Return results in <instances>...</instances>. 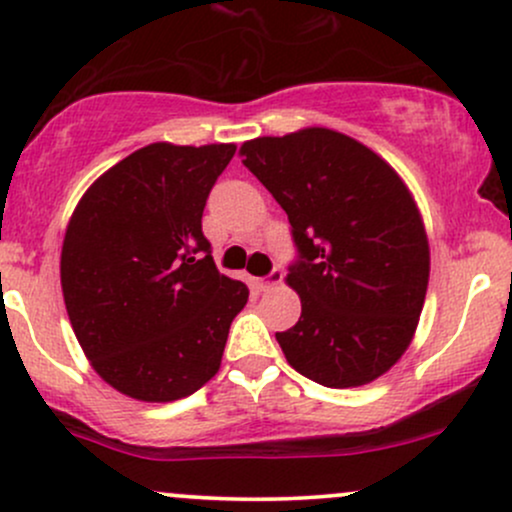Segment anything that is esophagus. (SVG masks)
<instances>
[{
	"instance_id": "1",
	"label": "esophagus",
	"mask_w": 512,
	"mask_h": 512,
	"mask_svg": "<svg viewBox=\"0 0 512 512\" xmlns=\"http://www.w3.org/2000/svg\"><path fill=\"white\" fill-rule=\"evenodd\" d=\"M281 281H284V269L274 267L272 272H269L267 276H262V279H257V286H260L262 291H269V289H274V286H279Z\"/></svg>"
}]
</instances>
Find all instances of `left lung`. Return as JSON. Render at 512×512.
I'll use <instances>...</instances> for the list:
<instances>
[{"label": "left lung", "instance_id": "left-lung-1", "mask_svg": "<svg viewBox=\"0 0 512 512\" xmlns=\"http://www.w3.org/2000/svg\"><path fill=\"white\" fill-rule=\"evenodd\" d=\"M240 156L286 211L298 248L286 284L301 317L276 332L286 361L325 387L373 383L407 351L428 289L431 252L409 187L327 127L250 139Z\"/></svg>", "mask_w": 512, "mask_h": 512}]
</instances>
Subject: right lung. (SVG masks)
Here are the masks:
<instances>
[{"label":"right lung","instance_id":"1","mask_svg":"<svg viewBox=\"0 0 512 512\" xmlns=\"http://www.w3.org/2000/svg\"><path fill=\"white\" fill-rule=\"evenodd\" d=\"M236 144L156 142L93 182L62 243L69 322L93 370L139 402H173L221 368L248 286L216 269L202 233Z\"/></svg>","mask_w":512,"mask_h":512}]
</instances>
